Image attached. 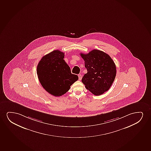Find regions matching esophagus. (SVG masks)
Instances as JSON below:
<instances>
[{"label": "esophagus", "instance_id": "1", "mask_svg": "<svg viewBox=\"0 0 151 151\" xmlns=\"http://www.w3.org/2000/svg\"><path fill=\"white\" fill-rule=\"evenodd\" d=\"M78 76L79 80L81 81V79H82V75L81 74H79L78 75Z\"/></svg>", "mask_w": 151, "mask_h": 151}]
</instances>
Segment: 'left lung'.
I'll list each match as a JSON object with an SVG mask.
<instances>
[{"instance_id":"8db88e82","label":"left lung","mask_w":151,"mask_h":151,"mask_svg":"<svg viewBox=\"0 0 151 151\" xmlns=\"http://www.w3.org/2000/svg\"><path fill=\"white\" fill-rule=\"evenodd\" d=\"M81 56L87 70L82 78L86 89L96 96L109 90L116 75L115 64L110 56L95 49Z\"/></svg>"}]
</instances>
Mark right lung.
I'll return each instance as SVG.
<instances>
[{
	"mask_svg": "<svg viewBox=\"0 0 151 151\" xmlns=\"http://www.w3.org/2000/svg\"><path fill=\"white\" fill-rule=\"evenodd\" d=\"M65 53L54 50L44 56L37 67V74L41 86L49 93L60 96L70 90L78 79L71 73L70 69L63 59Z\"/></svg>",
	"mask_w": 151,
	"mask_h": 151,
	"instance_id": "1",
	"label": "right lung"
}]
</instances>
